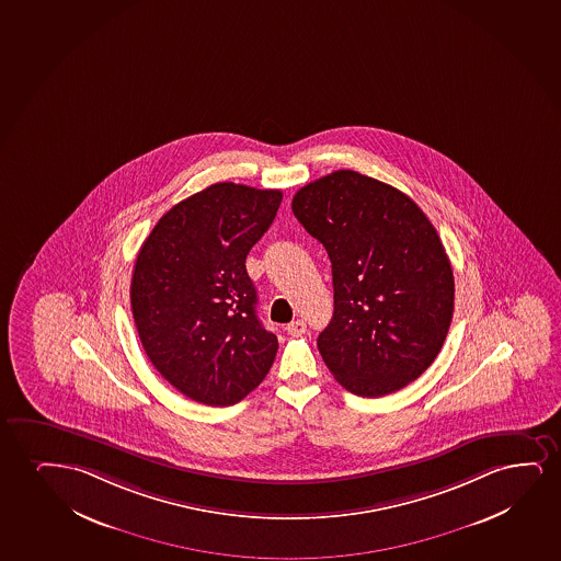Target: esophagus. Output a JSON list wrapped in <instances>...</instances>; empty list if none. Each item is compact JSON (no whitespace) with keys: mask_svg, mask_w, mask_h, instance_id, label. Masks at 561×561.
<instances>
[{"mask_svg":"<svg viewBox=\"0 0 561 561\" xmlns=\"http://www.w3.org/2000/svg\"><path fill=\"white\" fill-rule=\"evenodd\" d=\"M285 331H287V333L293 336L305 335L306 323L302 320L291 321V323L285 328Z\"/></svg>","mask_w":561,"mask_h":561,"instance_id":"esophagus-1","label":"esophagus"}]
</instances>
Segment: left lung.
I'll return each instance as SVG.
<instances>
[{"instance_id": "8db88e82", "label": "left lung", "mask_w": 561, "mask_h": 561, "mask_svg": "<svg viewBox=\"0 0 561 561\" xmlns=\"http://www.w3.org/2000/svg\"><path fill=\"white\" fill-rule=\"evenodd\" d=\"M291 207L333 270L335 310L318 336L329 371L362 398L419 379L444 346L455 300L428 217L400 190L350 169L306 184Z\"/></svg>"}]
</instances>
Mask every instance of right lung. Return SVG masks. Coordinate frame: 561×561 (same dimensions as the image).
Here are the masks:
<instances>
[{"label": "right lung", "instance_id": "add662e5", "mask_svg": "<svg viewBox=\"0 0 561 561\" xmlns=\"http://www.w3.org/2000/svg\"><path fill=\"white\" fill-rule=\"evenodd\" d=\"M279 190L217 182L171 207L140 248L131 310L146 356L190 400L225 408L268 375L277 336L256 318L249 251Z\"/></svg>", "mask_w": 561, "mask_h": 561}]
</instances>
